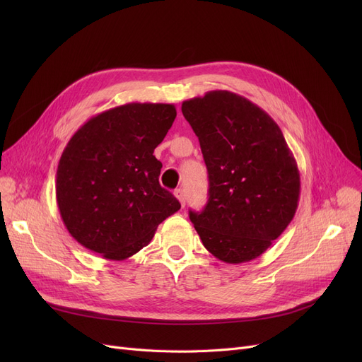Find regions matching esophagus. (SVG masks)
<instances>
[{
  "mask_svg": "<svg viewBox=\"0 0 362 362\" xmlns=\"http://www.w3.org/2000/svg\"><path fill=\"white\" fill-rule=\"evenodd\" d=\"M175 195H176V198L179 199L180 205H182V206H185V202H186V195H185V191H183V189H176V191H175Z\"/></svg>",
  "mask_w": 362,
  "mask_h": 362,
  "instance_id": "esophagus-1",
  "label": "esophagus"
}]
</instances>
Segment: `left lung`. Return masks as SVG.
<instances>
[{
	"instance_id": "1",
	"label": "left lung",
	"mask_w": 362,
	"mask_h": 362,
	"mask_svg": "<svg viewBox=\"0 0 362 362\" xmlns=\"http://www.w3.org/2000/svg\"><path fill=\"white\" fill-rule=\"evenodd\" d=\"M208 170V202L189 211L205 248L227 264L267 251L292 221L300 177L277 123L229 90L183 101Z\"/></svg>"
}]
</instances>
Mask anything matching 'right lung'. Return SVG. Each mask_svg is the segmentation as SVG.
Listing matches in <instances>:
<instances>
[{"label": "right lung", "mask_w": 362, "mask_h": 362, "mask_svg": "<svg viewBox=\"0 0 362 362\" xmlns=\"http://www.w3.org/2000/svg\"><path fill=\"white\" fill-rule=\"evenodd\" d=\"M176 114L173 104L130 103L97 114L70 138L57 168V204L86 250L126 259L180 210L161 187L163 164L152 156Z\"/></svg>", "instance_id": "add662e5"}]
</instances>
